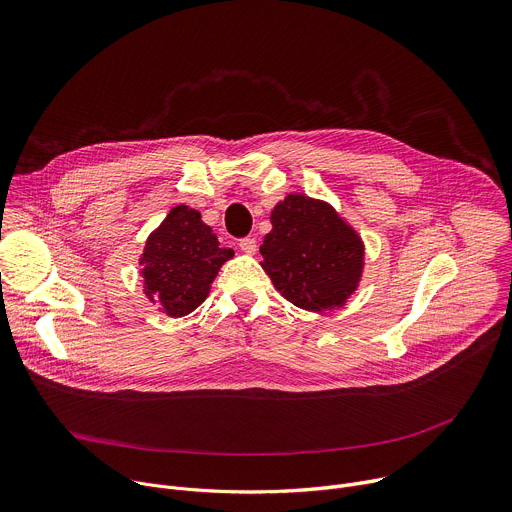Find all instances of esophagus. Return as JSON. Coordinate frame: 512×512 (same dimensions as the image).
Here are the masks:
<instances>
[{"label":"esophagus","mask_w":512,"mask_h":512,"mask_svg":"<svg viewBox=\"0 0 512 512\" xmlns=\"http://www.w3.org/2000/svg\"><path fill=\"white\" fill-rule=\"evenodd\" d=\"M239 247H241V251L245 253V255H255V251H257V241L255 239H241L239 241Z\"/></svg>","instance_id":"34e87169"}]
</instances>
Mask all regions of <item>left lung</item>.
<instances>
[{
  "label": "left lung",
  "mask_w": 512,
  "mask_h": 512,
  "mask_svg": "<svg viewBox=\"0 0 512 512\" xmlns=\"http://www.w3.org/2000/svg\"><path fill=\"white\" fill-rule=\"evenodd\" d=\"M271 231L259 247L275 289L308 312L342 308L360 285L364 241L326 200L296 192L271 210Z\"/></svg>",
  "instance_id": "8db88e82"
}]
</instances>
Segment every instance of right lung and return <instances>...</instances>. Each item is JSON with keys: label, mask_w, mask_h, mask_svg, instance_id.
Returning a JSON list of instances; mask_svg holds the SVG:
<instances>
[{"label": "right lung", "mask_w": 512, "mask_h": 512, "mask_svg": "<svg viewBox=\"0 0 512 512\" xmlns=\"http://www.w3.org/2000/svg\"><path fill=\"white\" fill-rule=\"evenodd\" d=\"M233 257L235 251L221 247L196 208L176 204L139 255L143 294L170 318L188 316L208 298L218 269Z\"/></svg>", "instance_id": "1"}]
</instances>
